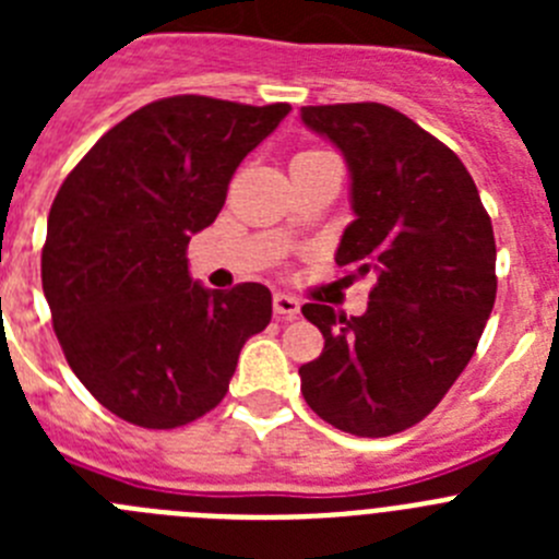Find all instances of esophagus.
<instances>
[{
  "label": "esophagus",
  "instance_id": "34e87169",
  "mask_svg": "<svg viewBox=\"0 0 559 559\" xmlns=\"http://www.w3.org/2000/svg\"><path fill=\"white\" fill-rule=\"evenodd\" d=\"M274 313L276 319H283V322H290L299 316V299L288 294H274Z\"/></svg>",
  "mask_w": 559,
  "mask_h": 559
}]
</instances>
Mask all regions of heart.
<instances>
[{"mask_svg":"<svg viewBox=\"0 0 559 559\" xmlns=\"http://www.w3.org/2000/svg\"><path fill=\"white\" fill-rule=\"evenodd\" d=\"M319 153H324V151H302L299 156H296V159H308V156H319Z\"/></svg>","mask_w":559,"mask_h":559,"instance_id":"1","label":"heart"}]
</instances>
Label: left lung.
Instances as JSON below:
<instances>
[{"label": "left lung", "instance_id": "1", "mask_svg": "<svg viewBox=\"0 0 559 559\" xmlns=\"http://www.w3.org/2000/svg\"><path fill=\"white\" fill-rule=\"evenodd\" d=\"M349 167L355 221L335 263L374 276L364 316L310 302L322 355L299 367L324 423L355 437L417 426L462 374L496 305V237L456 153L383 103L305 106Z\"/></svg>", "mask_w": 559, "mask_h": 559}]
</instances>
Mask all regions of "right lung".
Returning a JSON list of instances; mask_svg holds the SVG:
<instances>
[{"mask_svg": "<svg viewBox=\"0 0 559 559\" xmlns=\"http://www.w3.org/2000/svg\"><path fill=\"white\" fill-rule=\"evenodd\" d=\"M288 103L176 95L128 114L78 162L47 218L41 285L69 367L100 406L179 428L229 392L271 322V290L192 283L187 243L218 218L237 165Z\"/></svg>", "mask_w": 559, "mask_h": 559, "instance_id": "obj_1", "label": "right lung"}]
</instances>
